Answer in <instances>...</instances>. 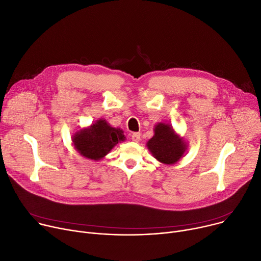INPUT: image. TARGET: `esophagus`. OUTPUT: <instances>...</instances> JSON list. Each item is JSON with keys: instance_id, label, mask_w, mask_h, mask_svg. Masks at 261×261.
Instances as JSON below:
<instances>
[{"instance_id": "obj_1", "label": "esophagus", "mask_w": 261, "mask_h": 261, "mask_svg": "<svg viewBox=\"0 0 261 261\" xmlns=\"http://www.w3.org/2000/svg\"><path fill=\"white\" fill-rule=\"evenodd\" d=\"M131 138H132L133 141H135V143H138V141L140 140V133L134 132V133L131 135Z\"/></svg>"}]
</instances>
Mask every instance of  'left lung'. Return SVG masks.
Returning a JSON list of instances; mask_svg holds the SVG:
<instances>
[{"instance_id":"left-lung-1","label":"left lung","mask_w":261,"mask_h":261,"mask_svg":"<svg viewBox=\"0 0 261 261\" xmlns=\"http://www.w3.org/2000/svg\"><path fill=\"white\" fill-rule=\"evenodd\" d=\"M154 131V136L147 144L153 156L164 164L177 162L185 151L183 139L179 138L168 124L159 123Z\"/></svg>"}]
</instances>
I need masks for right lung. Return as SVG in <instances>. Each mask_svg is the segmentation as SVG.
Returning a JSON list of instances; mask_svg holds the SVG:
<instances>
[{"instance_id": "right-lung-1", "label": "right lung", "mask_w": 261, "mask_h": 261, "mask_svg": "<svg viewBox=\"0 0 261 261\" xmlns=\"http://www.w3.org/2000/svg\"><path fill=\"white\" fill-rule=\"evenodd\" d=\"M123 140H125L123 131L110 127L105 120H99L88 129L79 131L73 138L79 153L92 160L103 158L118 141Z\"/></svg>"}]
</instances>
